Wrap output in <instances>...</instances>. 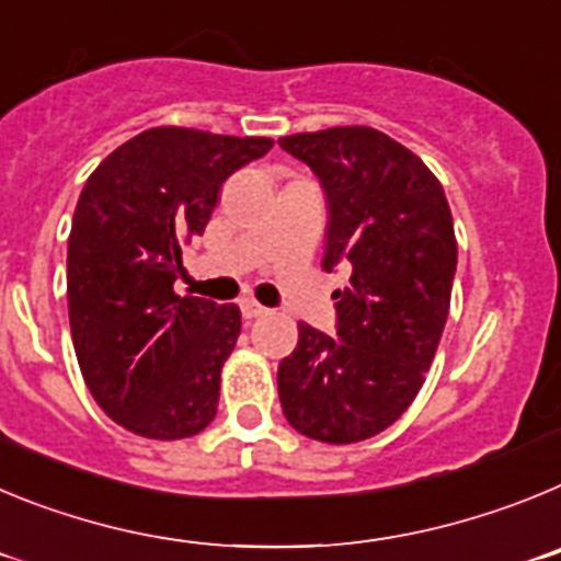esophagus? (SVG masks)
<instances>
[{
	"mask_svg": "<svg viewBox=\"0 0 561 561\" xmlns=\"http://www.w3.org/2000/svg\"><path fill=\"white\" fill-rule=\"evenodd\" d=\"M241 314L247 317V320H252V317H261V314H266V306H261L255 300V297H244V300H241Z\"/></svg>",
	"mask_w": 561,
	"mask_h": 561,
	"instance_id": "1",
	"label": "esophagus"
}]
</instances>
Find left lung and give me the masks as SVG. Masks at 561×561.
I'll return each mask as SVG.
<instances>
[{"label":"left lung","instance_id":"8db88e82","mask_svg":"<svg viewBox=\"0 0 561 561\" xmlns=\"http://www.w3.org/2000/svg\"><path fill=\"white\" fill-rule=\"evenodd\" d=\"M277 146L325 193L323 270L351 272L334 291V336L297 325L277 365L280 408L297 433L356 444L410 408L433 365L458 270L453 213L433 171L376 128L291 134Z\"/></svg>","mask_w":561,"mask_h":561}]
</instances>
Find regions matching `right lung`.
<instances>
[{
	"instance_id": "right-lung-1",
	"label": "right lung",
	"mask_w": 561,
	"mask_h": 561,
	"mask_svg": "<svg viewBox=\"0 0 561 561\" xmlns=\"http://www.w3.org/2000/svg\"><path fill=\"white\" fill-rule=\"evenodd\" d=\"M270 148V137L148 128L83 185L67 247L69 329L103 413L142 438H191L216 415L241 311L180 297L173 280L227 176Z\"/></svg>"
}]
</instances>
